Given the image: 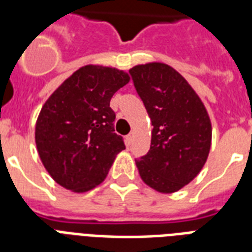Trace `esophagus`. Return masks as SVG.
Here are the masks:
<instances>
[{
  "label": "esophagus",
  "instance_id": "34e87169",
  "mask_svg": "<svg viewBox=\"0 0 252 252\" xmlns=\"http://www.w3.org/2000/svg\"><path fill=\"white\" fill-rule=\"evenodd\" d=\"M126 142H128V144L130 145V144H132V141H133V132L128 134V136L126 137Z\"/></svg>",
  "mask_w": 252,
  "mask_h": 252
}]
</instances>
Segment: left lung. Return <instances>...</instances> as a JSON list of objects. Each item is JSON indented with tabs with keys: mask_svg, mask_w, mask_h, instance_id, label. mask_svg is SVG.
<instances>
[{
	"mask_svg": "<svg viewBox=\"0 0 252 252\" xmlns=\"http://www.w3.org/2000/svg\"><path fill=\"white\" fill-rule=\"evenodd\" d=\"M152 120V144L136 159L142 180L163 193L176 192L203 168L212 126L203 102L175 69L161 63L129 70Z\"/></svg>",
	"mask_w": 252,
	"mask_h": 252,
	"instance_id": "obj_1",
	"label": "left lung"
}]
</instances>
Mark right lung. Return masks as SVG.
<instances>
[{
    "label": "right lung",
    "instance_id": "right-lung-1",
    "mask_svg": "<svg viewBox=\"0 0 252 252\" xmlns=\"http://www.w3.org/2000/svg\"><path fill=\"white\" fill-rule=\"evenodd\" d=\"M129 82L126 73L86 65L74 72L45 102L35 141L49 175L63 187L89 191L106 178L115 156L126 149L115 133L110 100Z\"/></svg>",
    "mask_w": 252,
    "mask_h": 252
}]
</instances>
